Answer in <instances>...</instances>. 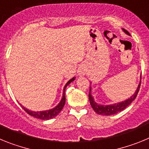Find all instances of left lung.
<instances>
[{
	"mask_svg": "<svg viewBox=\"0 0 149 149\" xmlns=\"http://www.w3.org/2000/svg\"><path fill=\"white\" fill-rule=\"evenodd\" d=\"M124 32L127 33L128 35V32L127 30H125V29H123ZM140 84H141V80H140V82H139V85H138V87L136 89V92L132 96L130 97V98L125 100V101H122V102H119V103H116L110 105H101L98 104L94 101L93 99V95H91V87H89V102H90V104L93 107V109L94 110V111L96 113L99 114V115H103V116H110V115H114V114L119 113V112L122 111L123 110L127 107L130 104H131L133 101H134L135 98H136V95H137L138 93H139V87H140Z\"/></svg>",
	"mask_w": 149,
	"mask_h": 149,
	"instance_id": "obj_1",
	"label": "left lung"
}]
</instances>
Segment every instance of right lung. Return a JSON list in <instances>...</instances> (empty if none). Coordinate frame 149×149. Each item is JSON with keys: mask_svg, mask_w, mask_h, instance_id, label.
Here are the masks:
<instances>
[{"mask_svg": "<svg viewBox=\"0 0 149 149\" xmlns=\"http://www.w3.org/2000/svg\"><path fill=\"white\" fill-rule=\"evenodd\" d=\"M75 80V77H73L71 80L67 82V84H65V86H64V89H63V98H62L61 101H60V103L57 104V106H56L54 108L51 109V110H45V111H31V110H27V108H25L24 107L22 106V108L24 109V110L29 115H30L31 116H33L36 119H42V120H48V119H51L52 118H54L55 116L58 115L60 113V112L61 111L62 109L63 108V107L65 105V90L66 86H68V84H70L72 81H74ZM21 105V104H20Z\"/></svg>", "mask_w": 149, "mask_h": 149, "instance_id": "1", "label": "right lung"}]
</instances>
